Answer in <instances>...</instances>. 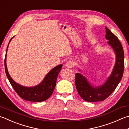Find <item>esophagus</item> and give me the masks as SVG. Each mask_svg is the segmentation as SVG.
I'll return each mask as SVG.
<instances>
[{
  "label": "esophagus",
  "instance_id": "34e87169",
  "mask_svg": "<svg viewBox=\"0 0 129 129\" xmlns=\"http://www.w3.org/2000/svg\"><path fill=\"white\" fill-rule=\"evenodd\" d=\"M74 65V63L73 62V61H67L66 64H65V66H66L67 68H72L73 67Z\"/></svg>",
  "mask_w": 129,
  "mask_h": 129
}]
</instances>
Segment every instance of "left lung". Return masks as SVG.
<instances>
[{
    "label": "left lung",
    "mask_w": 129,
    "mask_h": 129,
    "mask_svg": "<svg viewBox=\"0 0 129 129\" xmlns=\"http://www.w3.org/2000/svg\"><path fill=\"white\" fill-rule=\"evenodd\" d=\"M105 39L116 55V62L113 71L103 85L93 86L85 76L76 74V86L80 96L86 102L103 101L115 90L122 77L124 71V52L121 42L115 35L105 27ZM81 71L80 69H78Z\"/></svg>",
    "instance_id": "obj_1"
}]
</instances>
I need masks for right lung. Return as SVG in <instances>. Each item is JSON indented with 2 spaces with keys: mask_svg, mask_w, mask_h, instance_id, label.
<instances>
[{
  "mask_svg": "<svg viewBox=\"0 0 129 129\" xmlns=\"http://www.w3.org/2000/svg\"><path fill=\"white\" fill-rule=\"evenodd\" d=\"M13 37H12L9 42L6 50L5 60H4L5 71L9 82L17 94L23 99L33 102L45 101L51 96L54 90L56 83L57 76L62 68V65H58L57 67L53 68L52 70H51V71L47 74L43 80L37 86H33V87H26V86H22L16 83L9 75L6 64V56L8 47L9 43Z\"/></svg>",
  "mask_w": 129,
  "mask_h": 129,
  "instance_id": "add662e5",
  "label": "right lung"
}]
</instances>
